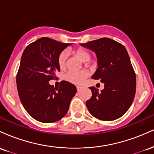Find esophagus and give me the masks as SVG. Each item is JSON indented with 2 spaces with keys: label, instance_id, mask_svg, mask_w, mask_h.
<instances>
[{
  "label": "esophagus",
  "instance_id": "esophagus-1",
  "mask_svg": "<svg viewBox=\"0 0 154 154\" xmlns=\"http://www.w3.org/2000/svg\"><path fill=\"white\" fill-rule=\"evenodd\" d=\"M77 91H80L81 90H82V88L79 87V86H77Z\"/></svg>",
  "mask_w": 154,
  "mask_h": 154
}]
</instances>
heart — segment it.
<instances>
[{"mask_svg":"<svg viewBox=\"0 0 154 154\" xmlns=\"http://www.w3.org/2000/svg\"><path fill=\"white\" fill-rule=\"evenodd\" d=\"M77 57L79 58L83 62H87L90 61L91 58V53L89 51L83 48H79L74 51ZM67 57H68V53L66 51H63L59 54L58 57V64L61 69H63L66 66ZM88 77V73L85 71L82 72H69L64 75V79L68 82L74 83V84L79 85L84 82L86 77Z\"/></svg>","mask_w":154,"mask_h":154,"instance_id":"b5f03b06","label":"heart"}]
</instances>
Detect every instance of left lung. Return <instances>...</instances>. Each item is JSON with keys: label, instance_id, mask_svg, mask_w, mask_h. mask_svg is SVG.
<instances>
[{"label": "left lung", "instance_id": "left-lung-1", "mask_svg": "<svg viewBox=\"0 0 154 154\" xmlns=\"http://www.w3.org/2000/svg\"><path fill=\"white\" fill-rule=\"evenodd\" d=\"M80 45L95 53L98 69L91 77L104 84L100 92L95 87L89 88L92 96L86 101L88 111L103 121L121 117L131 106L136 91L135 74L126 48L107 38Z\"/></svg>", "mask_w": 154, "mask_h": 154}]
</instances>
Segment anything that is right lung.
I'll use <instances>...</instances> for the list:
<instances>
[{"mask_svg":"<svg viewBox=\"0 0 154 154\" xmlns=\"http://www.w3.org/2000/svg\"><path fill=\"white\" fill-rule=\"evenodd\" d=\"M71 43L41 38L24 49L17 75L19 98L28 114L37 121L51 123L66 114L76 93V86L61 81L54 88L49 81L60 71L59 54Z\"/></svg>","mask_w":154,"mask_h":154,"instance_id":"1","label":"right lung"}]
</instances>
